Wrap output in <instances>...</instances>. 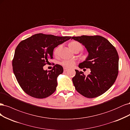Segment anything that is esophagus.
Masks as SVG:
<instances>
[{
  "instance_id": "esophagus-1",
  "label": "esophagus",
  "mask_w": 130,
  "mask_h": 130,
  "mask_svg": "<svg viewBox=\"0 0 130 130\" xmlns=\"http://www.w3.org/2000/svg\"><path fill=\"white\" fill-rule=\"evenodd\" d=\"M68 69H67V68H64V72H66V71H68Z\"/></svg>"
}]
</instances>
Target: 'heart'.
Wrapping results in <instances>:
<instances>
[{"instance_id": "1", "label": "heart", "mask_w": 130, "mask_h": 130, "mask_svg": "<svg viewBox=\"0 0 130 130\" xmlns=\"http://www.w3.org/2000/svg\"><path fill=\"white\" fill-rule=\"evenodd\" d=\"M69 46L71 50H72L73 48H74L75 47H76L77 46H82L81 44L79 43H78L77 41H71V42L69 43ZM59 49H60V46H58L57 47H56L55 49H54V50L53 51V54L54 55H57L58 53V51H59ZM60 64L62 66L65 67V68H72V67H73L75 65V64H76V61L72 59L64 60L61 61Z\"/></svg>"}]
</instances>
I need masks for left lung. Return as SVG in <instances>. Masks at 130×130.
Here are the masks:
<instances>
[{
    "label": "left lung",
    "instance_id": "obj_1",
    "mask_svg": "<svg viewBox=\"0 0 130 130\" xmlns=\"http://www.w3.org/2000/svg\"><path fill=\"white\" fill-rule=\"evenodd\" d=\"M87 49L89 56L79 65L80 69H90L85 76L76 70L72 78L75 89L82 95L93 98L103 94L113 85L118 74L119 56L116 48L106 38L100 36L72 37Z\"/></svg>",
    "mask_w": 130,
    "mask_h": 130
}]
</instances>
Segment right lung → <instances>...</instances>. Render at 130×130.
<instances>
[{
	"label": "right lung",
	"instance_id": "1",
	"mask_svg": "<svg viewBox=\"0 0 130 130\" xmlns=\"http://www.w3.org/2000/svg\"><path fill=\"white\" fill-rule=\"evenodd\" d=\"M71 38L38 33L18 45L12 66L17 80L26 94L43 99L55 92L57 78L63 72V68L56 64L51 70L47 71L44 70L43 66L52 59L54 48Z\"/></svg>",
	"mask_w": 130,
	"mask_h": 130
}]
</instances>
